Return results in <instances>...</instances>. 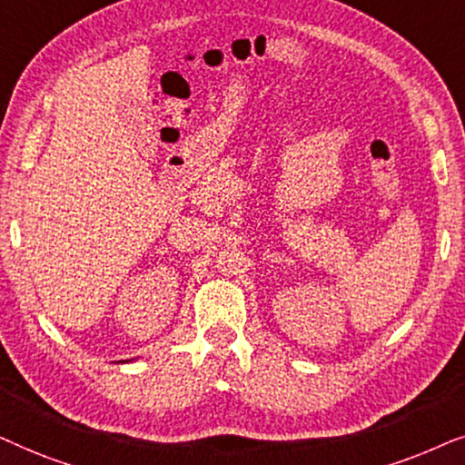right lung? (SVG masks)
I'll use <instances>...</instances> for the list:
<instances>
[{
    "mask_svg": "<svg viewBox=\"0 0 465 465\" xmlns=\"http://www.w3.org/2000/svg\"><path fill=\"white\" fill-rule=\"evenodd\" d=\"M127 361H132V359H127ZM123 363H125V361H123Z\"/></svg>",
    "mask_w": 465,
    "mask_h": 465,
    "instance_id": "1",
    "label": "right lung"
}]
</instances>
